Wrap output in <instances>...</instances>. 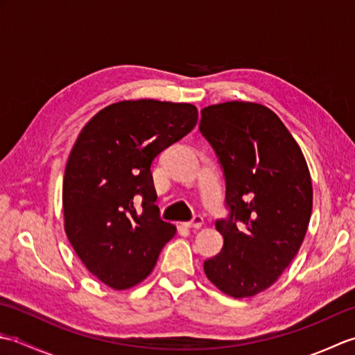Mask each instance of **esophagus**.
Masks as SVG:
<instances>
[{
	"instance_id": "esophagus-1",
	"label": "esophagus",
	"mask_w": 355,
	"mask_h": 355,
	"mask_svg": "<svg viewBox=\"0 0 355 355\" xmlns=\"http://www.w3.org/2000/svg\"><path fill=\"white\" fill-rule=\"evenodd\" d=\"M183 225H184V227H187V229H200L201 225H202V216H200V215L193 216L192 221L183 223Z\"/></svg>"
}]
</instances>
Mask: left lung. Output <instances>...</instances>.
<instances>
[{
  "label": "left lung",
  "instance_id": "1",
  "mask_svg": "<svg viewBox=\"0 0 355 355\" xmlns=\"http://www.w3.org/2000/svg\"><path fill=\"white\" fill-rule=\"evenodd\" d=\"M200 131L223 164L227 221L220 254L205 273L230 297L270 288L297 254L313 210V184L302 149L273 111L230 101L201 110Z\"/></svg>",
  "mask_w": 355,
  "mask_h": 355
}]
</instances>
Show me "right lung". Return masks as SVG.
<instances>
[{
    "instance_id": "add662e5",
    "label": "right lung",
    "mask_w": 355,
    "mask_h": 355,
    "mask_svg": "<svg viewBox=\"0 0 355 355\" xmlns=\"http://www.w3.org/2000/svg\"><path fill=\"white\" fill-rule=\"evenodd\" d=\"M197 120L192 103L120 101L93 116L74 141L62 183L64 229L82 263L110 288L145 281L175 235V225L158 216L150 163Z\"/></svg>"
}]
</instances>
